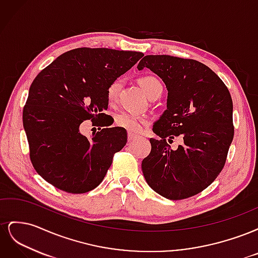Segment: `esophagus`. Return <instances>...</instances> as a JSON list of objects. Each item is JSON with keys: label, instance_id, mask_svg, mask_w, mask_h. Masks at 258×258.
<instances>
[{"label": "esophagus", "instance_id": "obj_1", "mask_svg": "<svg viewBox=\"0 0 258 258\" xmlns=\"http://www.w3.org/2000/svg\"><path fill=\"white\" fill-rule=\"evenodd\" d=\"M138 139V136H135V135H132V134H128V142H134V141H136V140Z\"/></svg>", "mask_w": 258, "mask_h": 258}]
</instances>
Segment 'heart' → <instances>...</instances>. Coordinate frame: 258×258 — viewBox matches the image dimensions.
Masks as SVG:
<instances>
[{"label": "heart", "instance_id": "obj_1", "mask_svg": "<svg viewBox=\"0 0 258 258\" xmlns=\"http://www.w3.org/2000/svg\"><path fill=\"white\" fill-rule=\"evenodd\" d=\"M140 84H141L142 88L146 92L148 98H152L156 92L162 88L161 83L154 76H144L140 79ZM122 86V80L117 79L114 82L110 84L107 87V99L110 102H114V101L118 97L119 90ZM115 123L118 127H121L126 129L127 131L131 132V134H138L141 131L145 124V120L141 117L137 115L130 114L127 112L118 113L115 116Z\"/></svg>", "mask_w": 258, "mask_h": 258}]
</instances>
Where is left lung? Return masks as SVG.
<instances>
[{"label":"left lung","instance_id":"8db88e82","mask_svg":"<svg viewBox=\"0 0 258 258\" xmlns=\"http://www.w3.org/2000/svg\"><path fill=\"white\" fill-rule=\"evenodd\" d=\"M150 69L165 83L167 110L154 123L159 137L142 161L147 184L160 196L181 200L199 194L220 174L233 139L232 100L212 70L199 61L150 54L138 70ZM182 135L171 150L165 139Z\"/></svg>","mask_w":258,"mask_h":258}]
</instances>
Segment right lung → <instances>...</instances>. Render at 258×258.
Wrapping results in <instances>:
<instances>
[{
	"instance_id": "obj_1",
	"label": "right lung",
	"mask_w": 258,
	"mask_h": 258,
	"mask_svg": "<svg viewBox=\"0 0 258 258\" xmlns=\"http://www.w3.org/2000/svg\"><path fill=\"white\" fill-rule=\"evenodd\" d=\"M144 54L108 48H76L62 53L35 77L22 112L30 159L46 182L72 194L103 181L114 154L127 143L121 127L82 135L84 120L108 116L107 87Z\"/></svg>"
}]
</instances>
